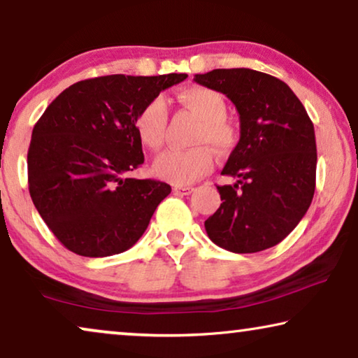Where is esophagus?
<instances>
[{"instance_id":"obj_1","label":"esophagus","mask_w":358,"mask_h":358,"mask_svg":"<svg viewBox=\"0 0 358 358\" xmlns=\"http://www.w3.org/2000/svg\"><path fill=\"white\" fill-rule=\"evenodd\" d=\"M173 190L176 195H189L194 192V187H190V185H174Z\"/></svg>"}]
</instances>
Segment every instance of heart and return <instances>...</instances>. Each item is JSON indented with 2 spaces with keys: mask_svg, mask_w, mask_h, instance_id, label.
<instances>
[{
  "mask_svg": "<svg viewBox=\"0 0 358 358\" xmlns=\"http://www.w3.org/2000/svg\"><path fill=\"white\" fill-rule=\"evenodd\" d=\"M179 99L203 120L197 143H208L215 150L224 151L233 143V131L224 122L227 104L220 92L210 87L192 86L179 92ZM168 122V106L164 97H153L141 107L135 119L138 138L151 151L164 143V129ZM213 166V153L208 146L200 145L189 150H168L155 161V174L176 185L190 184L208 173Z\"/></svg>",
  "mask_w": 358,
  "mask_h": 358,
  "instance_id": "1",
  "label": "heart"
}]
</instances>
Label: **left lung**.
<instances>
[{
	"label": "left lung",
	"mask_w": 358,
	"mask_h": 358,
	"mask_svg": "<svg viewBox=\"0 0 358 358\" xmlns=\"http://www.w3.org/2000/svg\"><path fill=\"white\" fill-rule=\"evenodd\" d=\"M223 92L239 112V141L218 185L222 205L205 220L208 238L227 251L248 254L275 246L310 208L316 187L315 127L288 85L249 68L195 75Z\"/></svg>",
	"instance_id": "obj_1"
}]
</instances>
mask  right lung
I'll return each instance as SVG.
<instances>
[{
    "mask_svg": "<svg viewBox=\"0 0 358 358\" xmlns=\"http://www.w3.org/2000/svg\"><path fill=\"white\" fill-rule=\"evenodd\" d=\"M187 75H109L78 81L34 125L29 192L37 212L78 256L124 252L141 238L171 185L134 179L145 156L135 119L146 102Z\"/></svg>",
    "mask_w": 358,
    "mask_h": 358,
    "instance_id": "obj_1",
    "label": "right lung"
}]
</instances>
